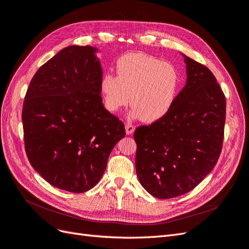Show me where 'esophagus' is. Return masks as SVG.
I'll return each mask as SVG.
<instances>
[{
    "mask_svg": "<svg viewBox=\"0 0 249 249\" xmlns=\"http://www.w3.org/2000/svg\"><path fill=\"white\" fill-rule=\"evenodd\" d=\"M125 130H126L127 134H132L134 132V126L130 123H127L125 125Z\"/></svg>",
    "mask_w": 249,
    "mask_h": 249,
    "instance_id": "34e87169",
    "label": "esophagus"
}]
</instances>
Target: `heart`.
<instances>
[{
    "instance_id": "obj_1",
    "label": "heart",
    "mask_w": 249,
    "mask_h": 249,
    "mask_svg": "<svg viewBox=\"0 0 249 249\" xmlns=\"http://www.w3.org/2000/svg\"><path fill=\"white\" fill-rule=\"evenodd\" d=\"M117 76H102L100 91L104 106L116 113L130 101L131 116L152 123L173 107L180 88L178 70L171 63L145 53H128L116 65Z\"/></svg>"
}]
</instances>
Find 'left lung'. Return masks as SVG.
Here are the masks:
<instances>
[{
    "instance_id": "8db88e82",
    "label": "left lung",
    "mask_w": 249,
    "mask_h": 249,
    "mask_svg": "<svg viewBox=\"0 0 249 249\" xmlns=\"http://www.w3.org/2000/svg\"><path fill=\"white\" fill-rule=\"evenodd\" d=\"M186 85L158 121L134 132L135 170L157 198L187 194L210 174L222 149L226 97L212 72L183 54Z\"/></svg>"
}]
</instances>
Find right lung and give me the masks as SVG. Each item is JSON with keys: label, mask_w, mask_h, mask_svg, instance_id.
<instances>
[{"label": "right lung", "mask_w": 249, "mask_h": 249, "mask_svg": "<svg viewBox=\"0 0 249 249\" xmlns=\"http://www.w3.org/2000/svg\"><path fill=\"white\" fill-rule=\"evenodd\" d=\"M97 52L90 45L60 51L37 70L22 107L31 165L51 185L75 194L100 181L125 136L124 124L103 107Z\"/></svg>", "instance_id": "obj_1"}]
</instances>
